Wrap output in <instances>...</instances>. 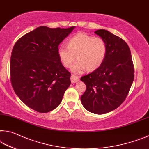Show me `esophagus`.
<instances>
[{
  "label": "esophagus",
  "instance_id": "1",
  "mask_svg": "<svg viewBox=\"0 0 149 149\" xmlns=\"http://www.w3.org/2000/svg\"><path fill=\"white\" fill-rule=\"evenodd\" d=\"M70 81L72 83H75L79 81V78L77 76H74V75L72 74L71 77H70Z\"/></svg>",
  "mask_w": 149,
  "mask_h": 149
}]
</instances>
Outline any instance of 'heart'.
I'll return each mask as SVG.
<instances>
[{
    "label": "heart",
    "instance_id": "obj_1",
    "mask_svg": "<svg viewBox=\"0 0 149 149\" xmlns=\"http://www.w3.org/2000/svg\"><path fill=\"white\" fill-rule=\"evenodd\" d=\"M107 53L105 41L86 33H79L68 40V46H60L57 54L65 67L71 66L75 59L79 60L71 70L80 73L86 69L92 72L97 69L105 61Z\"/></svg>",
    "mask_w": 149,
    "mask_h": 149
}]
</instances>
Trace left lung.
<instances>
[{"mask_svg": "<svg viewBox=\"0 0 149 149\" xmlns=\"http://www.w3.org/2000/svg\"><path fill=\"white\" fill-rule=\"evenodd\" d=\"M105 41L107 53L100 67L80 78L86 90L80 100L90 113L103 114L123 103L134 79V67L128 45L105 29L95 31Z\"/></svg>", "mask_w": 149, "mask_h": 149, "instance_id": "8db88e82", "label": "left lung"}]
</instances>
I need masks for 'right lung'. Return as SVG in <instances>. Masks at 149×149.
<instances>
[{"label": "right lung", "instance_id": "1", "mask_svg": "<svg viewBox=\"0 0 149 149\" xmlns=\"http://www.w3.org/2000/svg\"><path fill=\"white\" fill-rule=\"evenodd\" d=\"M74 28L40 26L15 44L10 58L11 83L15 94L33 110H54L70 86V73L62 65L57 49Z\"/></svg>", "mask_w": 149, "mask_h": 149}]
</instances>
